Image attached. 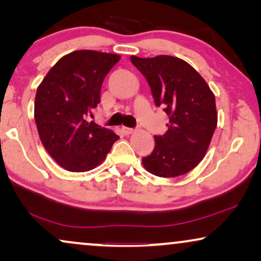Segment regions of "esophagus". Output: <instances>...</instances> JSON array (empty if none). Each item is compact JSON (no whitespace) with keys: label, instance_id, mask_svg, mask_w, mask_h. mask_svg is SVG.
<instances>
[{"label":"esophagus","instance_id":"obj_1","mask_svg":"<svg viewBox=\"0 0 261 261\" xmlns=\"http://www.w3.org/2000/svg\"><path fill=\"white\" fill-rule=\"evenodd\" d=\"M122 132L126 135H129L132 133H134L135 129H133V128H129V127H122Z\"/></svg>","mask_w":261,"mask_h":261}]
</instances>
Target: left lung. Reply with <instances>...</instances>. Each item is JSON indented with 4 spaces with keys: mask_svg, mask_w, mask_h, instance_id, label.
Masks as SVG:
<instances>
[{
    "mask_svg": "<svg viewBox=\"0 0 261 261\" xmlns=\"http://www.w3.org/2000/svg\"><path fill=\"white\" fill-rule=\"evenodd\" d=\"M130 62L147 80L155 106H162L169 115V129L155 135V147L142 158V165L149 173L164 178L188 173L204 158L215 132V95L183 59L132 56Z\"/></svg>",
    "mask_w": 261,
    "mask_h": 261,
    "instance_id": "obj_1",
    "label": "left lung"
}]
</instances>
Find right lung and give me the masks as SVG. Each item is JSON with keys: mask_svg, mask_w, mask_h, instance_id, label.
Segmentation results:
<instances>
[{"mask_svg": "<svg viewBox=\"0 0 261 261\" xmlns=\"http://www.w3.org/2000/svg\"><path fill=\"white\" fill-rule=\"evenodd\" d=\"M121 57L81 49L60 58L37 89L34 119L40 140L63 169L85 172L106 159L119 139L113 130L89 122L101 99L105 78Z\"/></svg>", "mask_w": 261, "mask_h": 261, "instance_id": "1", "label": "right lung"}]
</instances>
